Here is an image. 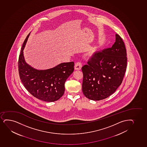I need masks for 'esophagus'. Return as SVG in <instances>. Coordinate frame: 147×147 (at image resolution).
I'll return each mask as SVG.
<instances>
[{
    "instance_id": "obj_1",
    "label": "esophagus",
    "mask_w": 147,
    "mask_h": 147,
    "mask_svg": "<svg viewBox=\"0 0 147 147\" xmlns=\"http://www.w3.org/2000/svg\"><path fill=\"white\" fill-rule=\"evenodd\" d=\"M82 66V63L80 62H78L76 63V64H75L74 68L76 70H80V69H81Z\"/></svg>"
}]
</instances>
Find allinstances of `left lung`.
<instances>
[{
  "mask_svg": "<svg viewBox=\"0 0 147 147\" xmlns=\"http://www.w3.org/2000/svg\"><path fill=\"white\" fill-rule=\"evenodd\" d=\"M87 63L81 68L83 94L93 100L109 96L121 84L127 69V51L123 39L116 34L112 47L95 53Z\"/></svg>",
  "mask_w": 147,
  "mask_h": 147,
  "instance_id": "8db88e82",
  "label": "left lung"
}]
</instances>
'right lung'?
I'll list each match as a JSON object with an SVG mask.
<instances>
[{"label":"right lung","mask_w":147,"mask_h":147,"mask_svg":"<svg viewBox=\"0 0 147 147\" xmlns=\"http://www.w3.org/2000/svg\"><path fill=\"white\" fill-rule=\"evenodd\" d=\"M30 33L22 45L19 55L20 79L27 91L39 100L53 102L59 100L65 91V82L74 71V62L63 63L45 70L34 69L26 63L24 49Z\"/></svg>","instance_id":"add662e5"}]
</instances>
